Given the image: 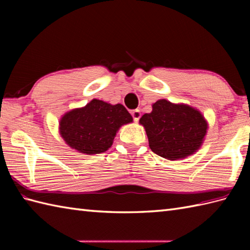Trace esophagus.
<instances>
[{
  "label": "esophagus",
  "instance_id": "34e87169",
  "mask_svg": "<svg viewBox=\"0 0 250 250\" xmlns=\"http://www.w3.org/2000/svg\"><path fill=\"white\" fill-rule=\"evenodd\" d=\"M131 114H132V117H133L134 121H139V119L141 118V111H140V109H134Z\"/></svg>",
  "mask_w": 250,
  "mask_h": 250
}]
</instances>
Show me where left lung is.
<instances>
[{
    "instance_id": "obj_1",
    "label": "left lung",
    "mask_w": 250,
    "mask_h": 250,
    "mask_svg": "<svg viewBox=\"0 0 250 250\" xmlns=\"http://www.w3.org/2000/svg\"><path fill=\"white\" fill-rule=\"evenodd\" d=\"M140 124L146 130L150 149L168 160L192 155L202 145L207 130L199 110L167 100L157 101L151 113L142 116Z\"/></svg>"
}]
</instances>
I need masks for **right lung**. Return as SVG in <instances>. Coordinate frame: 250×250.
Segmentation results:
<instances>
[{
	"instance_id": "obj_1",
	"label": "right lung",
	"mask_w": 250,
	"mask_h": 250,
	"mask_svg": "<svg viewBox=\"0 0 250 250\" xmlns=\"http://www.w3.org/2000/svg\"><path fill=\"white\" fill-rule=\"evenodd\" d=\"M132 120L124 105H110L94 99L84 107L73 109L62 117L60 134L74 149L93 155L107 150L120 126Z\"/></svg>"
}]
</instances>
